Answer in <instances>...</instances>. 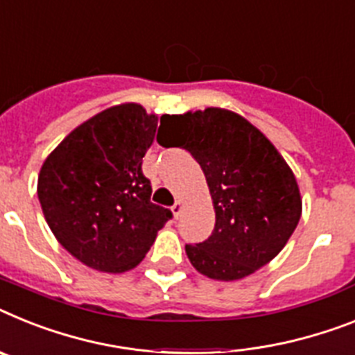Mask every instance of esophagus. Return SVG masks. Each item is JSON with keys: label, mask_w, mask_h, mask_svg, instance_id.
<instances>
[{"label": "esophagus", "mask_w": 355, "mask_h": 355, "mask_svg": "<svg viewBox=\"0 0 355 355\" xmlns=\"http://www.w3.org/2000/svg\"><path fill=\"white\" fill-rule=\"evenodd\" d=\"M182 209H184L182 202H180V200L175 202V204H173V207H171L173 216H175V218H178V216H180V213H182Z\"/></svg>", "instance_id": "34e87169"}]
</instances>
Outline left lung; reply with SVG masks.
<instances>
[{"mask_svg": "<svg viewBox=\"0 0 355 355\" xmlns=\"http://www.w3.org/2000/svg\"><path fill=\"white\" fill-rule=\"evenodd\" d=\"M162 146L184 148L200 164L214 207L205 242L186 245L196 270L234 282L269 263L293 236L302 195L293 169L272 142L242 115L205 108L164 115Z\"/></svg>", "mask_w": 355, "mask_h": 355, "instance_id": "8db88e82", "label": "left lung"}]
</instances>
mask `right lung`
Wrapping results in <instances>:
<instances>
[{
    "mask_svg": "<svg viewBox=\"0 0 355 355\" xmlns=\"http://www.w3.org/2000/svg\"><path fill=\"white\" fill-rule=\"evenodd\" d=\"M157 124L159 117L141 104H117L71 130L41 166L44 220L86 267L113 274L135 269L171 218V211L150 202L141 168Z\"/></svg>",
    "mask_w": 355,
    "mask_h": 355,
    "instance_id": "right-lung-1",
    "label": "right lung"
}]
</instances>
